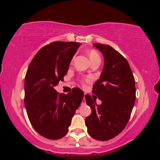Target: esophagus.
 <instances>
[{"instance_id":"1","label":"esophagus","mask_w":160,"mask_h":160,"mask_svg":"<svg viewBox=\"0 0 160 160\" xmlns=\"http://www.w3.org/2000/svg\"><path fill=\"white\" fill-rule=\"evenodd\" d=\"M85 104H86V102H85V96H84V99H83L82 102V105H85Z\"/></svg>"}]
</instances>
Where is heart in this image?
Segmentation results:
<instances>
[{
	"mask_svg": "<svg viewBox=\"0 0 160 160\" xmlns=\"http://www.w3.org/2000/svg\"><path fill=\"white\" fill-rule=\"evenodd\" d=\"M88 56H89V58H90L91 62H92L94 61H96V60H98V59H100V56L99 55V53L97 52L96 51L94 50H90L88 51ZM89 81V79H85L82 80V82L85 83V82H88Z\"/></svg>",
	"mask_w": 160,
	"mask_h": 160,
	"instance_id": "1",
	"label": "heart"
}]
</instances>
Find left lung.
I'll use <instances>...</instances> for the list:
<instances>
[{"label": "left lung", "instance_id": "obj_1", "mask_svg": "<svg viewBox=\"0 0 160 160\" xmlns=\"http://www.w3.org/2000/svg\"><path fill=\"white\" fill-rule=\"evenodd\" d=\"M93 45L104 58L100 78L92 89L102 104L97 105L95 99L86 94L92 113L85 118V124L92 138L104 141L118 135L128 122L135 101V79L128 61L120 53L109 45Z\"/></svg>", "mask_w": 160, "mask_h": 160}]
</instances>
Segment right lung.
Listing matches in <instances>:
<instances>
[{"label":"right lung","instance_id":"1","mask_svg":"<svg viewBox=\"0 0 160 160\" xmlns=\"http://www.w3.org/2000/svg\"><path fill=\"white\" fill-rule=\"evenodd\" d=\"M80 44L54 42L42 48L32 59L25 80V104L29 120L38 133L58 140L66 135L84 92L72 88L67 94L54 88L63 80Z\"/></svg>","mask_w":160,"mask_h":160}]
</instances>
